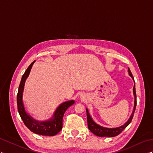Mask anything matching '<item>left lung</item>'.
Returning a JSON list of instances; mask_svg holds the SVG:
<instances>
[{"label": "left lung", "instance_id": "1", "mask_svg": "<svg viewBox=\"0 0 153 153\" xmlns=\"http://www.w3.org/2000/svg\"><path fill=\"white\" fill-rule=\"evenodd\" d=\"M128 74L129 75L131 76V77L133 79V80L134 81V77L132 76V74L131 72L130 69L128 68ZM133 92H134V109H133V111L132 114L130 117V118L128 119V120L123 125L117 128H105L103 127L100 126L99 125L96 124L94 121L92 119L91 116H90L88 109H87V123H88V128L90 131H91L93 134H94L95 135L97 136H100V137H103V136H108V137H114L116 136L118 134H120V133L122 132L124 129L126 128L128 125L130 124L131 122V121L133 118V116H134V111L136 109V89H135V85H134V87H133Z\"/></svg>", "mask_w": 153, "mask_h": 153}]
</instances>
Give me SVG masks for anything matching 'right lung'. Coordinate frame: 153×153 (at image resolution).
Returning a JSON list of instances; mask_svg holds the SVG:
<instances>
[{
  "label": "right lung",
  "instance_id": "1",
  "mask_svg": "<svg viewBox=\"0 0 153 153\" xmlns=\"http://www.w3.org/2000/svg\"><path fill=\"white\" fill-rule=\"evenodd\" d=\"M35 61H36L32 62L26 69L25 74H23L20 85H19L17 96L18 112L25 125L32 132L42 136H55L62 129V117H63L66 109L72 105L75 101L72 100L66 101V102L60 105V106L55 112L52 118L48 121L39 122V121L33 119L28 114H26L22 103V92L24 90L25 81L29 76L31 68H32Z\"/></svg>",
  "mask_w": 153,
  "mask_h": 153
}]
</instances>
